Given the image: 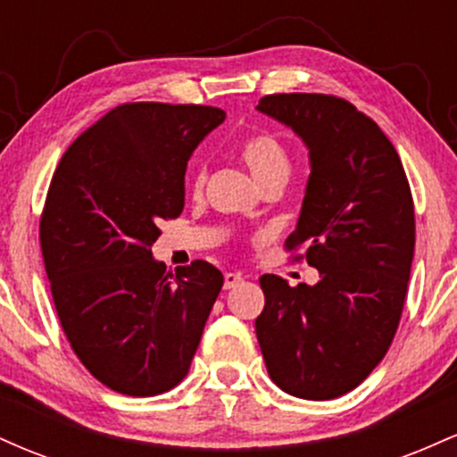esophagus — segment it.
<instances>
[{"label": "esophagus", "mask_w": 457, "mask_h": 457, "mask_svg": "<svg viewBox=\"0 0 457 457\" xmlns=\"http://www.w3.org/2000/svg\"><path fill=\"white\" fill-rule=\"evenodd\" d=\"M240 281H243V277H240L238 272H225V277H223V287H225V290H232V287L238 286Z\"/></svg>", "instance_id": "obj_1"}]
</instances>
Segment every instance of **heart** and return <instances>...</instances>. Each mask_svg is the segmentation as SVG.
<instances>
[{
    "label": "heart",
    "mask_w": 457,
    "mask_h": 457,
    "mask_svg": "<svg viewBox=\"0 0 457 457\" xmlns=\"http://www.w3.org/2000/svg\"><path fill=\"white\" fill-rule=\"evenodd\" d=\"M238 154L260 187L269 185L272 180H286L287 174H290V156H287L286 148L275 135H251L240 144ZM204 182H206V167L199 162L195 171H193V188L199 193Z\"/></svg>",
    "instance_id": "obj_1"
}]
</instances>
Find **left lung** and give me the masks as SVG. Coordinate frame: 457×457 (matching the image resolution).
Returning a JSON list of instances; mask_svg holds the SVG:
<instances>
[{
	"label": "left lung",
	"instance_id": "8db88e82",
	"mask_svg": "<svg viewBox=\"0 0 457 457\" xmlns=\"http://www.w3.org/2000/svg\"><path fill=\"white\" fill-rule=\"evenodd\" d=\"M260 113L305 144L309 178L287 246H305L316 286L260 277L255 335L279 389L333 400L359 386L400 324L414 255V208L400 156L378 124L327 94H272Z\"/></svg>",
	"mask_w": 457,
	"mask_h": 457
}]
</instances>
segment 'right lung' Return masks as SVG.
Instances as JSON below:
<instances>
[{
  "mask_svg": "<svg viewBox=\"0 0 457 457\" xmlns=\"http://www.w3.org/2000/svg\"><path fill=\"white\" fill-rule=\"evenodd\" d=\"M225 120L202 104L130 103L103 115L57 165L40 245L68 342L124 395L165 393L187 376L223 286L204 260L167 272L150 246L185 208L187 162Z\"/></svg>",
  "mask_w": 457,
  "mask_h": 457,
  "instance_id": "right-lung-1",
  "label": "right lung"
}]
</instances>
